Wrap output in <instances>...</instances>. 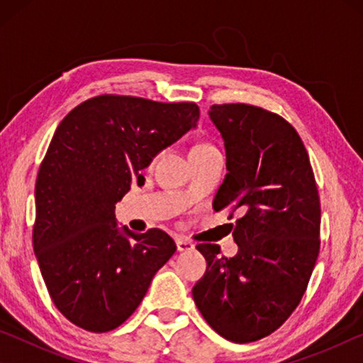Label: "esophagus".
I'll return each instance as SVG.
<instances>
[{
    "label": "esophagus",
    "instance_id": "34e87169",
    "mask_svg": "<svg viewBox=\"0 0 363 363\" xmlns=\"http://www.w3.org/2000/svg\"><path fill=\"white\" fill-rule=\"evenodd\" d=\"M176 247H177V251H192V250H195V245L190 242V240H187V238H184V237H176Z\"/></svg>",
    "mask_w": 363,
    "mask_h": 363
}]
</instances>
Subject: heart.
<instances>
[{
	"instance_id": "heart-1",
	"label": "heart",
	"mask_w": 363,
	"mask_h": 363,
	"mask_svg": "<svg viewBox=\"0 0 363 363\" xmlns=\"http://www.w3.org/2000/svg\"><path fill=\"white\" fill-rule=\"evenodd\" d=\"M206 149H213V145H210V144H199V145H195L194 149H192V152H199V150H206Z\"/></svg>"
}]
</instances>
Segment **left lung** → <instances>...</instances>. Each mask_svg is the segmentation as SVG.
Returning a JSON list of instances; mask_svg holds the SVG:
<instances>
[{"label": "left lung", "mask_w": 363, "mask_h": 363, "mask_svg": "<svg viewBox=\"0 0 363 363\" xmlns=\"http://www.w3.org/2000/svg\"><path fill=\"white\" fill-rule=\"evenodd\" d=\"M225 147L227 174L214 211L240 210L227 259L196 247L206 272L192 296L208 325L232 342L267 336L296 309L320 248V201L309 155L290 123L247 104L210 107Z\"/></svg>", "instance_id": "left-lung-1"}]
</instances>
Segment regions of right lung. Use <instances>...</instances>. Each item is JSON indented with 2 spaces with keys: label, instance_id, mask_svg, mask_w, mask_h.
<instances>
[{
  "label": "right lung",
  "instance_id": "add662e5",
  "mask_svg": "<svg viewBox=\"0 0 363 363\" xmlns=\"http://www.w3.org/2000/svg\"><path fill=\"white\" fill-rule=\"evenodd\" d=\"M199 118L194 102L99 96L60 121L36 177L33 250L52 303L77 327H120L174 255L167 232L120 227L115 205Z\"/></svg>",
  "mask_w": 363,
  "mask_h": 363
}]
</instances>
